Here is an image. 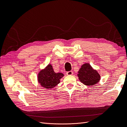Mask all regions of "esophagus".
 <instances>
[{
	"label": "esophagus",
	"instance_id": "34e87169",
	"mask_svg": "<svg viewBox=\"0 0 127 127\" xmlns=\"http://www.w3.org/2000/svg\"><path fill=\"white\" fill-rule=\"evenodd\" d=\"M67 75H72L73 74V71H69L67 72Z\"/></svg>",
	"mask_w": 127,
	"mask_h": 127
}]
</instances>
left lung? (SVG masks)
Returning a JSON list of instances; mask_svg holds the SVG:
<instances>
[{"mask_svg":"<svg viewBox=\"0 0 127 127\" xmlns=\"http://www.w3.org/2000/svg\"><path fill=\"white\" fill-rule=\"evenodd\" d=\"M77 76L80 82L86 86H93L99 82L101 76L97 70L88 63L83 64L78 71Z\"/></svg>","mask_w":127,"mask_h":127,"instance_id":"left-lung-1","label":"left lung"}]
</instances>
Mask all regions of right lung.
I'll return each mask as SVG.
<instances>
[{
  "label": "right lung",
  "instance_id": "right-lung-1",
  "mask_svg": "<svg viewBox=\"0 0 127 127\" xmlns=\"http://www.w3.org/2000/svg\"><path fill=\"white\" fill-rule=\"evenodd\" d=\"M64 76L63 73H56L51 64H49L38 74L37 80L42 87L51 89L60 83V79Z\"/></svg>",
  "mask_w": 127,
  "mask_h": 127
}]
</instances>
